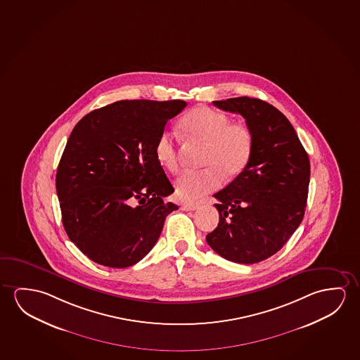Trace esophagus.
<instances>
[{
  "instance_id": "obj_1",
  "label": "esophagus",
  "mask_w": 360,
  "mask_h": 360,
  "mask_svg": "<svg viewBox=\"0 0 360 360\" xmlns=\"http://www.w3.org/2000/svg\"><path fill=\"white\" fill-rule=\"evenodd\" d=\"M198 207H200L198 203H183V205H181V208H182L183 210H197Z\"/></svg>"
}]
</instances>
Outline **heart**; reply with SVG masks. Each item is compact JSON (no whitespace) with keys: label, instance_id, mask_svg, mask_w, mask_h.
Masks as SVG:
<instances>
[{"label":"heart","instance_id":"1","mask_svg":"<svg viewBox=\"0 0 360 360\" xmlns=\"http://www.w3.org/2000/svg\"><path fill=\"white\" fill-rule=\"evenodd\" d=\"M179 128L189 142L205 146L202 166L178 178L176 192L184 200H194L219 188L224 178L233 181L248 167L255 153V134L243 123L210 107H198L183 116ZM155 158L172 173L179 171L177 144L168 132L160 133Z\"/></svg>","mask_w":360,"mask_h":360}]
</instances>
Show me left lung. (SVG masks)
<instances>
[{
  "instance_id": "obj_1",
  "label": "left lung",
  "mask_w": 360,
  "mask_h": 360,
  "mask_svg": "<svg viewBox=\"0 0 360 360\" xmlns=\"http://www.w3.org/2000/svg\"><path fill=\"white\" fill-rule=\"evenodd\" d=\"M213 105L243 116L255 153L247 169L214 194L219 223L205 240L223 258L253 264L276 255L303 219L309 158L287 117L264 101L237 97Z\"/></svg>"
}]
</instances>
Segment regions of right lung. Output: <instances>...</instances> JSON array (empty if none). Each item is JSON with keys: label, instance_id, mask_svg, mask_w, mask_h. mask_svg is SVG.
<instances>
[{"label": "right lung", "instance_id": "right-lung-1", "mask_svg": "<svg viewBox=\"0 0 360 360\" xmlns=\"http://www.w3.org/2000/svg\"><path fill=\"white\" fill-rule=\"evenodd\" d=\"M181 100L117 101L89 112L73 128L56 174L68 238L101 266L127 268L155 247L178 207L155 158L167 122Z\"/></svg>", "mask_w": 360, "mask_h": 360}]
</instances>
